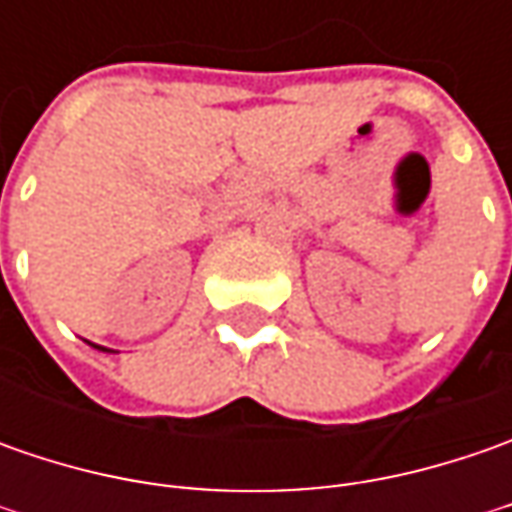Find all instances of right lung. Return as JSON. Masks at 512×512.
Returning a JSON list of instances; mask_svg holds the SVG:
<instances>
[{
    "mask_svg": "<svg viewBox=\"0 0 512 512\" xmlns=\"http://www.w3.org/2000/svg\"><path fill=\"white\" fill-rule=\"evenodd\" d=\"M99 350H105V347H99Z\"/></svg>",
    "mask_w": 512,
    "mask_h": 512,
    "instance_id": "add662e5",
    "label": "right lung"
}]
</instances>
